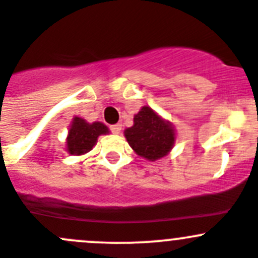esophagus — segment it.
Returning <instances> with one entry per match:
<instances>
[{"label": "esophagus", "instance_id": "esophagus-1", "mask_svg": "<svg viewBox=\"0 0 258 258\" xmlns=\"http://www.w3.org/2000/svg\"><path fill=\"white\" fill-rule=\"evenodd\" d=\"M110 132L113 134H119L121 132V124H114V125H110Z\"/></svg>", "mask_w": 258, "mask_h": 258}]
</instances>
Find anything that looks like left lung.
<instances>
[{
	"label": "left lung",
	"instance_id": "1",
	"mask_svg": "<svg viewBox=\"0 0 258 258\" xmlns=\"http://www.w3.org/2000/svg\"><path fill=\"white\" fill-rule=\"evenodd\" d=\"M172 125L158 116L149 106H143L134 116V125L125 130L129 145L138 155L149 160L164 157L174 144Z\"/></svg>",
	"mask_w": 258,
	"mask_h": 258
}]
</instances>
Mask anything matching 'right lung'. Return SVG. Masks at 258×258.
Masks as SVG:
<instances>
[{
    "mask_svg": "<svg viewBox=\"0 0 258 258\" xmlns=\"http://www.w3.org/2000/svg\"><path fill=\"white\" fill-rule=\"evenodd\" d=\"M109 133L103 123L95 121L93 124L86 123L81 118H74L68 137V152L73 155H81L90 152L95 145L98 137Z\"/></svg>",
    "mask_w": 258,
    "mask_h": 258,
    "instance_id": "right-lung-1",
    "label": "right lung"
}]
</instances>
